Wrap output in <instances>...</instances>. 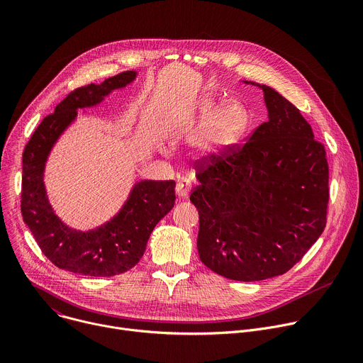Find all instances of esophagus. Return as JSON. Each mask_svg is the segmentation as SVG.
Masks as SVG:
<instances>
[{
	"instance_id": "34e87169",
	"label": "esophagus",
	"mask_w": 363,
	"mask_h": 363,
	"mask_svg": "<svg viewBox=\"0 0 363 363\" xmlns=\"http://www.w3.org/2000/svg\"><path fill=\"white\" fill-rule=\"evenodd\" d=\"M191 190V182L187 177H180L176 186V191L180 197H187Z\"/></svg>"
}]
</instances>
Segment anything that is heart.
<instances>
[{
  "mask_svg": "<svg viewBox=\"0 0 363 363\" xmlns=\"http://www.w3.org/2000/svg\"><path fill=\"white\" fill-rule=\"evenodd\" d=\"M199 112L202 113L203 118L212 116L215 112V104L211 99H203L199 105ZM247 121L248 116L245 109L238 104H230L225 106V109L213 119L206 138L212 143L220 144L233 141L244 133Z\"/></svg>",
  "mask_w": 363,
  "mask_h": 363,
  "instance_id": "obj_1",
  "label": "heart"
}]
</instances>
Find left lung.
Listing matches in <instances>:
<instances>
[{
  "instance_id": "1",
  "label": "left lung",
  "mask_w": 363,
  "mask_h": 363,
  "mask_svg": "<svg viewBox=\"0 0 363 363\" xmlns=\"http://www.w3.org/2000/svg\"><path fill=\"white\" fill-rule=\"evenodd\" d=\"M269 119L244 144L196 161L197 251L213 272L261 281L291 269L325 230V145L290 101L261 85Z\"/></svg>"
}]
</instances>
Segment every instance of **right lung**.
<instances>
[{"label":"right lung","instance_id":"add662e5","mask_svg":"<svg viewBox=\"0 0 363 363\" xmlns=\"http://www.w3.org/2000/svg\"><path fill=\"white\" fill-rule=\"evenodd\" d=\"M127 70L101 85L72 91L33 133L23 152L21 215L42 252L59 268L89 277L123 274L143 258L147 240L174 206V180H144L135 184L127 203L104 226L88 232L67 228L53 213L46 197L43 172L60 134L76 118L77 108L96 105L105 95L134 80Z\"/></svg>","mask_w":363,"mask_h":363}]
</instances>
